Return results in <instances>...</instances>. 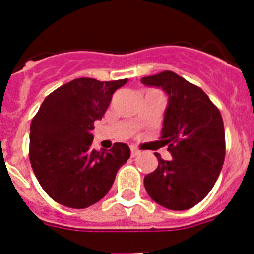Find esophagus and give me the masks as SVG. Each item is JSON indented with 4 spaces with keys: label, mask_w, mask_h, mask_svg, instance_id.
<instances>
[{
    "label": "esophagus",
    "mask_w": 254,
    "mask_h": 254,
    "mask_svg": "<svg viewBox=\"0 0 254 254\" xmlns=\"http://www.w3.org/2000/svg\"><path fill=\"white\" fill-rule=\"evenodd\" d=\"M138 154H140V150H138L136 146H131V155H132V156L134 158V156H137Z\"/></svg>",
    "instance_id": "34e87169"
}]
</instances>
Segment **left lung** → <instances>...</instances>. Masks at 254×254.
<instances>
[{
  "mask_svg": "<svg viewBox=\"0 0 254 254\" xmlns=\"http://www.w3.org/2000/svg\"><path fill=\"white\" fill-rule=\"evenodd\" d=\"M169 96L160 138L172 160L156 152L158 168L143 178L149 196L163 207L188 210L216 183L225 159V131L219 108L201 87L172 71L141 78Z\"/></svg>",
  "mask_w": 254,
  "mask_h": 254,
  "instance_id": "1",
  "label": "left lung"
}]
</instances>
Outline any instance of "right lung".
Returning a JSON list of instances; mask_svg holds the SVG:
<instances>
[{"instance_id": "add662e5", "label": "right lung", "mask_w": 254, "mask_h": 254, "mask_svg": "<svg viewBox=\"0 0 254 254\" xmlns=\"http://www.w3.org/2000/svg\"><path fill=\"white\" fill-rule=\"evenodd\" d=\"M127 78L81 77L52 91L30 125L29 159L39 185L56 202L85 208L103 198L131 156L128 145L91 149L94 122L102 120L117 89Z\"/></svg>"}]
</instances>
